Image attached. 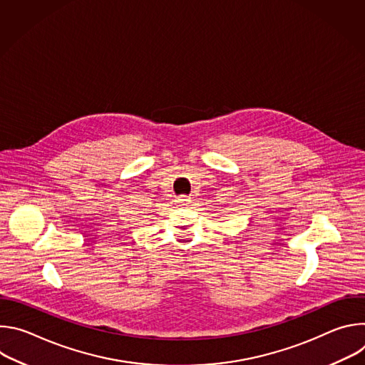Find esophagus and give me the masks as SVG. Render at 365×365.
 I'll use <instances>...</instances> for the list:
<instances>
[{
	"mask_svg": "<svg viewBox=\"0 0 365 365\" xmlns=\"http://www.w3.org/2000/svg\"><path fill=\"white\" fill-rule=\"evenodd\" d=\"M189 200H190V197H187V196H180V197H179V203H180V205H187Z\"/></svg>",
	"mask_w": 365,
	"mask_h": 365,
	"instance_id": "esophagus-1",
	"label": "esophagus"
}]
</instances>
